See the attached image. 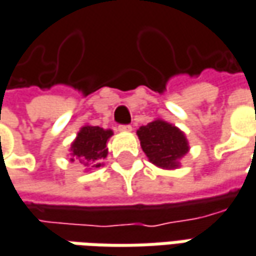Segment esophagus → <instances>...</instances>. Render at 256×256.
<instances>
[{
	"label": "esophagus",
	"instance_id": "esophagus-1",
	"mask_svg": "<svg viewBox=\"0 0 256 256\" xmlns=\"http://www.w3.org/2000/svg\"><path fill=\"white\" fill-rule=\"evenodd\" d=\"M119 132H132V126L130 124H120Z\"/></svg>",
	"mask_w": 256,
	"mask_h": 256
}]
</instances>
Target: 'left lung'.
Segmentation results:
<instances>
[{"label": "left lung", "mask_w": 256, "mask_h": 256, "mask_svg": "<svg viewBox=\"0 0 256 256\" xmlns=\"http://www.w3.org/2000/svg\"><path fill=\"white\" fill-rule=\"evenodd\" d=\"M140 146L148 160L162 168H177L180 158L188 153V142L180 128L162 119L137 130Z\"/></svg>", "instance_id": "left-lung-1"}]
</instances>
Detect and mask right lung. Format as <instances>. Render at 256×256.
Returning <instances> with one entry per match:
<instances>
[{
  "instance_id": "right-lung-1",
  "label": "right lung",
  "mask_w": 256,
  "mask_h": 256,
  "mask_svg": "<svg viewBox=\"0 0 256 256\" xmlns=\"http://www.w3.org/2000/svg\"><path fill=\"white\" fill-rule=\"evenodd\" d=\"M113 134L110 128L99 126H84L70 146L72 162L78 160L86 168H98L108 156V140Z\"/></svg>"
}]
</instances>
